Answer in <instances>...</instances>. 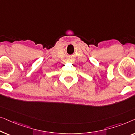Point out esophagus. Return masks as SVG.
Segmentation results:
<instances>
[{
    "label": "esophagus",
    "mask_w": 135,
    "mask_h": 135,
    "mask_svg": "<svg viewBox=\"0 0 135 135\" xmlns=\"http://www.w3.org/2000/svg\"><path fill=\"white\" fill-rule=\"evenodd\" d=\"M67 61V62H70V63H73V60H72V59H68Z\"/></svg>",
    "instance_id": "34e87169"
}]
</instances>
